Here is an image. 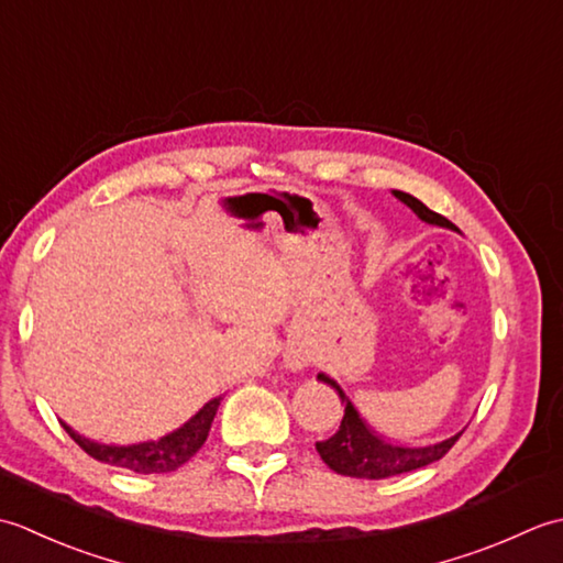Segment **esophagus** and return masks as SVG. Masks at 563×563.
<instances>
[{
    "label": "esophagus",
    "mask_w": 563,
    "mask_h": 563,
    "mask_svg": "<svg viewBox=\"0 0 563 563\" xmlns=\"http://www.w3.org/2000/svg\"><path fill=\"white\" fill-rule=\"evenodd\" d=\"M285 363H288V367H292V369H302L307 365V357L300 351H290L288 355H285Z\"/></svg>",
    "instance_id": "obj_1"
}]
</instances>
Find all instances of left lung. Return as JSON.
I'll list each match as a JSON object with an SVG mask.
<instances>
[{
  "mask_svg": "<svg viewBox=\"0 0 563 563\" xmlns=\"http://www.w3.org/2000/svg\"><path fill=\"white\" fill-rule=\"evenodd\" d=\"M401 202H406L418 218L428 224H440L448 227V230H457L448 218L442 214L428 210L421 200L404 194V190H394ZM321 382H327L329 387L339 391L341 404L345 406L343 411V421L339 426L336 433H333L329 440L317 442V452L319 457L324 460L329 470L343 476H355V479H387V476H397L404 472H413L421 470L426 464H433L438 460L445 457L454 442L460 440L462 433L452 435L442 442H435V445H426V448H406V445H391L389 440L377 435L375 430H369L367 423L357 416L355 406L345 397L343 389L327 375H319Z\"/></svg>",
  "mask_w": 563,
  "mask_h": 563,
  "instance_id": "obj_1",
  "label": "left lung"
}]
</instances>
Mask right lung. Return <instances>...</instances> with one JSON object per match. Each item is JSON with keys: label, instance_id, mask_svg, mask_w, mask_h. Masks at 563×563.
<instances>
[{"label": "right lung", "instance_id": "right-lung-1", "mask_svg": "<svg viewBox=\"0 0 563 563\" xmlns=\"http://www.w3.org/2000/svg\"><path fill=\"white\" fill-rule=\"evenodd\" d=\"M220 401L222 397L208 401L188 423L176 428L174 433L164 435L159 440L137 442V445H101V442L81 438L67 423L63 421L59 423H63L69 438L75 440L77 445L93 460L121 466V470H130L137 474H164V472L178 470V466L186 464L202 448V442L208 440L212 418L218 413Z\"/></svg>", "mask_w": 563, "mask_h": 563}]
</instances>
